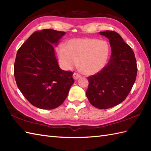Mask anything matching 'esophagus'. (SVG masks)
I'll list each match as a JSON object with an SVG mask.
<instances>
[{
	"mask_svg": "<svg viewBox=\"0 0 151 151\" xmlns=\"http://www.w3.org/2000/svg\"><path fill=\"white\" fill-rule=\"evenodd\" d=\"M73 78H74L75 80H77L78 78H79L80 76H81V75L78 74V73H74V74H73Z\"/></svg>",
	"mask_w": 151,
	"mask_h": 151,
	"instance_id": "esophagus-1",
	"label": "esophagus"
}]
</instances>
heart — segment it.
<instances>
[{
	"label": "heart",
	"instance_id": "heart-1",
	"mask_svg": "<svg viewBox=\"0 0 151 151\" xmlns=\"http://www.w3.org/2000/svg\"><path fill=\"white\" fill-rule=\"evenodd\" d=\"M56 53L62 67L65 70L78 65L86 75H94L106 65L109 54V45L106 40L94 38H73L65 47L59 45Z\"/></svg>",
	"mask_w": 151,
	"mask_h": 151
}]
</instances>
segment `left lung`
I'll return each instance as SVG.
<instances>
[{
  "mask_svg": "<svg viewBox=\"0 0 151 151\" xmlns=\"http://www.w3.org/2000/svg\"><path fill=\"white\" fill-rule=\"evenodd\" d=\"M109 40L111 55L104 68L88 77L86 96L92 106L106 109L122 103L135 82L137 64L134 51L114 31H100Z\"/></svg>",
  "mask_w": 151,
  "mask_h": 151,
  "instance_id": "1",
  "label": "left lung"
}]
</instances>
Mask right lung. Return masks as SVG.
<instances>
[{
    "mask_svg": "<svg viewBox=\"0 0 151 151\" xmlns=\"http://www.w3.org/2000/svg\"><path fill=\"white\" fill-rule=\"evenodd\" d=\"M64 31L46 29L34 32L17 51L14 75L17 87L35 107L53 109L64 102L74 79L60 68L53 44Z\"/></svg>",
    "mask_w": 151,
    "mask_h": 151,
    "instance_id": "add662e5",
    "label": "right lung"
}]
</instances>
